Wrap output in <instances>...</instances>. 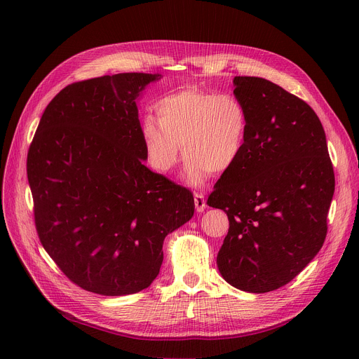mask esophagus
Wrapping results in <instances>:
<instances>
[{"instance_id": "1", "label": "esophagus", "mask_w": 359, "mask_h": 359, "mask_svg": "<svg viewBox=\"0 0 359 359\" xmlns=\"http://www.w3.org/2000/svg\"><path fill=\"white\" fill-rule=\"evenodd\" d=\"M194 206L197 212H203L206 209V200H204V196L201 193H194Z\"/></svg>"}]
</instances>
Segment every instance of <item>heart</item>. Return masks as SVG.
I'll return each mask as SVG.
<instances>
[{"label": "heart", "instance_id": "b5f03b06", "mask_svg": "<svg viewBox=\"0 0 359 359\" xmlns=\"http://www.w3.org/2000/svg\"><path fill=\"white\" fill-rule=\"evenodd\" d=\"M156 112L158 119L147 116L142 123L143 147L156 172L168 173L177 165L180 146L193 184H201L210 172H227L240 158L248 116L234 95L186 88L163 96Z\"/></svg>", "mask_w": 359, "mask_h": 359}]
</instances>
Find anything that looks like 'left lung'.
I'll return each instance as SVG.
<instances>
[{"instance_id": "left-lung-1", "label": "left lung", "mask_w": 359, "mask_h": 359, "mask_svg": "<svg viewBox=\"0 0 359 359\" xmlns=\"http://www.w3.org/2000/svg\"><path fill=\"white\" fill-rule=\"evenodd\" d=\"M247 111L244 149L208 198L229 217L217 267L233 287L269 292L320 251L335 189L325 132L313 108L259 76H236Z\"/></svg>"}]
</instances>
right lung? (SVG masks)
<instances>
[{"instance_id":"1","label":"right lung","mask_w":359,"mask_h":359,"mask_svg":"<svg viewBox=\"0 0 359 359\" xmlns=\"http://www.w3.org/2000/svg\"><path fill=\"white\" fill-rule=\"evenodd\" d=\"M158 76L128 72L65 86L28 149L39 241L74 284L95 294L147 288L165 237L194 213L190 190L143 165L135 99Z\"/></svg>"}]
</instances>
